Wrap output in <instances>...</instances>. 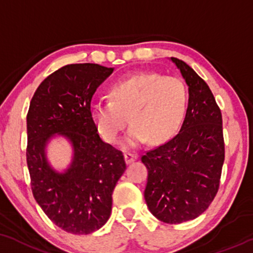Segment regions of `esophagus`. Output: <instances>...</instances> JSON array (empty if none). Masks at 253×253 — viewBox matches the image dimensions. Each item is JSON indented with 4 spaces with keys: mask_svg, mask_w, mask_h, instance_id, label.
<instances>
[{
    "mask_svg": "<svg viewBox=\"0 0 253 253\" xmlns=\"http://www.w3.org/2000/svg\"><path fill=\"white\" fill-rule=\"evenodd\" d=\"M136 159H138V156H136V154L130 153V152L125 153V161H126V164L133 163V161H135Z\"/></svg>",
    "mask_w": 253,
    "mask_h": 253,
    "instance_id": "esophagus-1",
    "label": "esophagus"
}]
</instances>
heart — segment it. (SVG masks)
<instances>
[{
    "label": "heart",
    "mask_w": 253,
    "mask_h": 253,
    "mask_svg": "<svg viewBox=\"0 0 253 253\" xmlns=\"http://www.w3.org/2000/svg\"><path fill=\"white\" fill-rule=\"evenodd\" d=\"M111 101L94 100L89 113L97 132L108 144L120 138L128 118L130 128L126 147L147 139L158 144L176 132L187 108V89L180 79L157 73H136L115 82L109 89Z\"/></svg>",
    "instance_id": "b5f03b06"
}]
</instances>
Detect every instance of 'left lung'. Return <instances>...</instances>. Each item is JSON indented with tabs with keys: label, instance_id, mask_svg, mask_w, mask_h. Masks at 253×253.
I'll return each instance as SVG.
<instances>
[{
	"label": "left lung",
	"instance_id": "8db88e82",
	"mask_svg": "<svg viewBox=\"0 0 253 253\" xmlns=\"http://www.w3.org/2000/svg\"><path fill=\"white\" fill-rule=\"evenodd\" d=\"M188 86L184 123L174 138L146 152L145 200L154 217L180 224L213 202L225 159L223 119L211 89L184 61L171 57Z\"/></svg>",
	"mask_w": 253,
	"mask_h": 253
}]
</instances>
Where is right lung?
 Wrapping results in <instances>:
<instances>
[{"mask_svg":"<svg viewBox=\"0 0 253 253\" xmlns=\"http://www.w3.org/2000/svg\"><path fill=\"white\" fill-rule=\"evenodd\" d=\"M113 71L96 63L61 67L41 82L27 114L33 196L56 226L73 234H89L106 224L114 187L126 169L123 152L102 141L89 113L96 88ZM54 134L73 146L72 164L62 173L45 157Z\"/></svg>","mask_w":253,"mask_h":253,"instance_id":"obj_1","label":"right lung"}]
</instances>
